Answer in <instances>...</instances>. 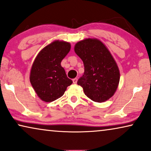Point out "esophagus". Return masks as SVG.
I'll return each mask as SVG.
<instances>
[{
  "label": "esophagus",
  "instance_id": "esophagus-1",
  "mask_svg": "<svg viewBox=\"0 0 151 151\" xmlns=\"http://www.w3.org/2000/svg\"><path fill=\"white\" fill-rule=\"evenodd\" d=\"M77 78H73V83H75V84H76V83H77Z\"/></svg>",
  "mask_w": 151,
  "mask_h": 151
}]
</instances>
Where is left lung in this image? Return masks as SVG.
Instances as JSON below:
<instances>
[{
	"label": "left lung",
	"mask_w": 151,
	"mask_h": 151,
	"mask_svg": "<svg viewBox=\"0 0 151 151\" xmlns=\"http://www.w3.org/2000/svg\"><path fill=\"white\" fill-rule=\"evenodd\" d=\"M74 49L84 64V74L77 84L85 94L97 103L113 96L120 81V70L105 44L96 38H87L78 42Z\"/></svg>",
	"instance_id": "left-lung-1"
}]
</instances>
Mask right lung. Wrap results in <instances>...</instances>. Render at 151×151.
Wrapping results in <instances>:
<instances>
[{
	"label": "right lung",
	"mask_w": 151,
	"mask_h": 151,
	"mask_svg": "<svg viewBox=\"0 0 151 151\" xmlns=\"http://www.w3.org/2000/svg\"><path fill=\"white\" fill-rule=\"evenodd\" d=\"M71 48L70 43L55 40L40 50L34 60L29 79L37 96L46 103L64 94L73 81L67 77L61 62Z\"/></svg>",
	"instance_id": "obj_1"
}]
</instances>
